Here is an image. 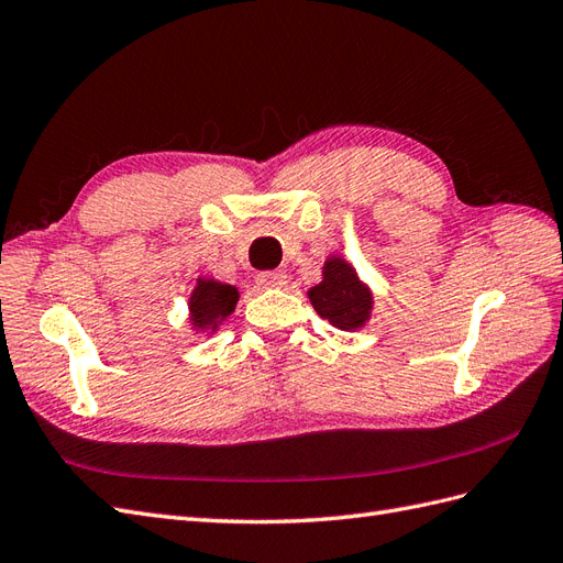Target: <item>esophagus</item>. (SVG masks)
<instances>
[{
    "label": "esophagus",
    "instance_id": "obj_1",
    "mask_svg": "<svg viewBox=\"0 0 563 563\" xmlns=\"http://www.w3.org/2000/svg\"><path fill=\"white\" fill-rule=\"evenodd\" d=\"M285 271H262L256 273V283L264 285V287H280L285 285Z\"/></svg>",
    "mask_w": 563,
    "mask_h": 563
}]
</instances>
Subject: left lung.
Masks as SVG:
<instances>
[{
  "mask_svg": "<svg viewBox=\"0 0 563 563\" xmlns=\"http://www.w3.org/2000/svg\"><path fill=\"white\" fill-rule=\"evenodd\" d=\"M309 299L323 319L342 330L362 328L371 311L368 290L342 258H330L323 268V283L311 287Z\"/></svg>",
  "mask_w": 563,
  "mask_h": 563,
  "instance_id": "obj_1",
  "label": "left lung"
}]
</instances>
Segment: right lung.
Wrapping results in <instances>:
<instances>
[{"instance_id":"obj_1","label":"right lung","mask_w":563,"mask_h":563,"mask_svg":"<svg viewBox=\"0 0 563 563\" xmlns=\"http://www.w3.org/2000/svg\"><path fill=\"white\" fill-rule=\"evenodd\" d=\"M238 305V290L223 283H211V280H199L197 290L190 299V311H192V323L197 328L216 325L223 321L225 316L233 313Z\"/></svg>"}]
</instances>
